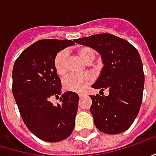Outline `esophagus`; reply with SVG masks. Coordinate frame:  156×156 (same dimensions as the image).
<instances>
[{
  "mask_svg": "<svg viewBox=\"0 0 156 156\" xmlns=\"http://www.w3.org/2000/svg\"><path fill=\"white\" fill-rule=\"evenodd\" d=\"M85 95H86V94H85V93H83V92H82V93H79V97H80V98H83Z\"/></svg>",
  "mask_w": 156,
  "mask_h": 156,
  "instance_id": "1",
  "label": "esophagus"
}]
</instances>
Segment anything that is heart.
Returning a JSON list of instances; mask_svg holds the SVG:
<instances>
[{
    "instance_id": "1",
    "label": "heart",
    "mask_w": 156,
    "mask_h": 156,
    "mask_svg": "<svg viewBox=\"0 0 156 156\" xmlns=\"http://www.w3.org/2000/svg\"><path fill=\"white\" fill-rule=\"evenodd\" d=\"M75 53L85 63L89 64L94 59L95 51L93 49L82 46L75 50ZM54 68L58 75H64L66 73V56L64 51L58 53L54 58ZM92 76L90 73H83L80 75H69L63 81V89L66 91L81 92L91 83Z\"/></svg>"
}]
</instances>
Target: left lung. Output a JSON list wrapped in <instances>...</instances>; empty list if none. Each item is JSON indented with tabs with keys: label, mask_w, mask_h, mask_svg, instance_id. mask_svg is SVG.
<instances>
[{
	"label": "left lung",
	"mask_w": 156,
	"mask_h": 156,
	"mask_svg": "<svg viewBox=\"0 0 156 156\" xmlns=\"http://www.w3.org/2000/svg\"><path fill=\"white\" fill-rule=\"evenodd\" d=\"M99 53L104 65L92 88L108 96H90V110L94 124L106 134L127 130L138 115L142 102L145 76L139 51L126 40L111 34H93L74 40Z\"/></svg>",
	"instance_id": "obj_1"
}]
</instances>
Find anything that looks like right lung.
Listing matches in <instances>:
<instances>
[{"instance_id":"add662e5","label":"right lung","mask_w":156,"mask_h":156,"mask_svg":"<svg viewBox=\"0 0 156 156\" xmlns=\"http://www.w3.org/2000/svg\"><path fill=\"white\" fill-rule=\"evenodd\" d=\"M73 44L70 40H40L14 63L12 93L19 113L28 129L43 141H62L74 128L79 96L71 91L61 94L60 78L54 68L56 55ZM51 95H58L61 103L53 105Z\"/></svg>"}]
</instances>
